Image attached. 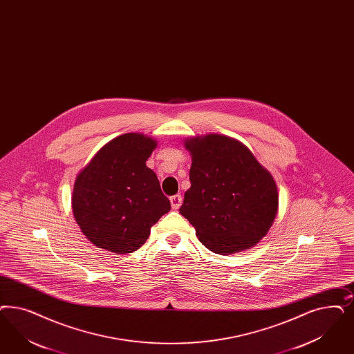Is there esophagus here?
I'll list each match as a JSON object with an SVG mask.
<instances>
[{
  "label": "esophagus",
  "instance_id": "esophagus-1",
  "mask_svg": "<svg viewBox=\"0 0 354 354\" xmlns=\"http://www.w3.org/2000/svg\"><path fill=\"white\" fill-rule=\"evenodd\" d=\"M171 201V207L172 209H179L180 205H182V201H183V198H182V195H174L170 197Z\"/></svg>",
  "mask_w": 354,
  "mask_h": 354
}]
</instances>
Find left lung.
<instances>
[{
  "label": "left lung",
  "mask_w": 354,
  "mask_h": 354,
  "mask_svg": "<svg viewBox=\"0 0 354 354\" xmlns=\"http://www.w3.org/2000/svg\"><path fill=\"white\" fill-rule=\"evenodd\" d=\"M191 188L180 214L212 252L229 255L259 243L279 209L273 176L242 142L221 134L188 138Z\"/></svg>",
  "instance_id": "8db88e82"
}]
</instances>
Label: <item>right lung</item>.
I'll list each match as a JSON object with an SVG mask.
<instances>
[{"mask_svg": "<svg viewBox=\"0 0 354 354\" xmlns=\"http://www.w3.org/2000/svg\"><path fill=\"white\" fill-rule=\"evenodd\" d=\"M157 141L140 133L111 140L74 183V218L99 248L131 254L147 242L150 229L171 209L147 160Z\"/></svg>", "mask_w": 354, "mask_h": 354, "instance_id": "right-lung-1", "label": "right lung"}]
</instances>
